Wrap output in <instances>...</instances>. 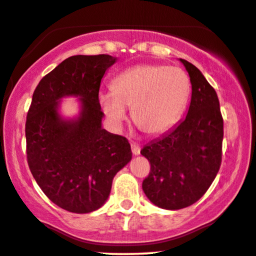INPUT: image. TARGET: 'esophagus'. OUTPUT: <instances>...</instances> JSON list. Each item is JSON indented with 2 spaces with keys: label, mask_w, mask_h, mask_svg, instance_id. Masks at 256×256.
Masks as SVG:
<instances>
[{
  "label": "esophagus",
  "mask_w": 256,
  "mask_h": 256,
  "mask_svg": "<svg viewBox=\"0 0 256 256\" xmlns=\"http://www.w3.org/2000/svg\"><path fill=\"white\" fill-rule=\"evenodd\" d=\"M131 148H132V154H134V156H138L139 154H140V146H139L138 144H131Z\"/></svg>",
  "instance_id": "esophagus-1"
}]
</instances>
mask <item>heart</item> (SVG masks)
Segmentation results:
<instances>
[{
    "label": "heart",
    "instance_id": "1",
    "mask_svg": "<svg viewBox=\"0 0 256 256\" xmlns=\"http://www.w3.org/2000/svg\"><path fill=\"white\" fill-rule=\"evenodd\" d=\"M192 93V82L183 70L163 64H142L114 78L112 90L100 93L99 102L114 128L128 117L151 136L163 134L182 117Z\"/></svg>",
    "mask_w": 256,
    "mask_h": 256
}]
</instances>
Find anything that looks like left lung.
<instances>
[{
    "label": "left lung",
    "instance_id": "obj_1",
    "mask_svg": "<svg viewBox=\"0 0 256 256\" xmlns=\"http://www.w3.org/2000/svg\"><path fill=\"white\" fill-rule=\"evenodd\" d=\"M192 82V102L184 120L142 148L150 162L143 190L154 206L177 210L197 202L218 174L222 160L223 118L212 86L200 70L180 59Z\"/></svg>",
    "mask_w": 256,
    "mask_h": 256
}]
</instances>
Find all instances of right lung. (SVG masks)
<instances>
[{
  "mask_svg": "<svg viewBox=\"0 0 256 256\" xmlns=\"http://www.w3.org/2000/svg\"><path fill=\"white\" fill-rule=\"evenodd\" d=\"M116 58L108 54L74 56L38 82L26 120L27 162L38 186L67 212L86 214L105 203L113 177L132 158L128 140L102 128L99 102L102 76ZM82 99L76 121H64L58 100Z\"/></svg>",
  "mask_w": 256,
  "mask_h": 256,
  "instance_id": "right-lung-1",
  "label": "right lung"
}]
</instances>
